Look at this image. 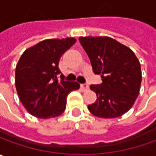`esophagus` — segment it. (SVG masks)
Here are the masks:
<instances>
[{"mask_svg": "<svg viewBox=\"0 0 156 156\" xmlns=\"http://www.w3.org/2000/svg\"><path fill=\"white\" fill-rule=\"evenodd\" d=\"M81 89H82L83 90H87L89 89V85L88 84H86V83L81 84Z\"/></svg>", "mask_w": 156, "mask_h": 156, "instance_id": "1", "label": "esophagus"}]
</instances>
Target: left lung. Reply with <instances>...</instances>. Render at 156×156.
<instances>
[{"mask_svg":"<svg viewBox=\"0 0 156 156\" xmlns=\"http://www.w3.org/2000/svg\"><path fill=\"white\" fill-rule=\"evenodd\" d=\"M95 74L103 83L90 85L97 94L94 104L88 105L92 115L100 118H115L125 114L139 95L142 72L134 51L110 37H79Z\"/></svg>","mask_w":156,"mask_h":156,"instance_id":"1","label":"left lung"}]
</instances>
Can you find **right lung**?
Masks as SVG:
<instances>
[{
    "mask_svg": "<svg viewBox=\"0 0 156 156\" xmlns=\"http://www.w3.org/2000/svg\"><path fill=\"white\" fill-rule=\"evenodd\" d=\"M76 43L74 38L49 39L27 49L15 69V87L27 112L47 119L60 115L66 107V97L80 88L78 82L58 76V62L64 52Z\"/></svg>",
    "mask_w": 156,
    "mask_h": 156,
    "instance_id": "1",
    "label": "right lung"
}]
</instances>
